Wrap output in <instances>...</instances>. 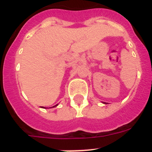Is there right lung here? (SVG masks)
<instances>
[{
    "label": "right lung",
    "mask_w": 152,
    "mask_h": 152,
    "mask_svg": "<svg viewBox=\"0 0 152 152\" xmlns=\"http://www.w3.org/2000/svg\"><path fill=\"white\" fill-rule=\"evenodd\" d=\"M57 105H58V104H57ZM57 105H56V106H54V107H56V106H57Z\"/></svg>",
    "instance_id": "right-lung-1"
}]
</instances>
